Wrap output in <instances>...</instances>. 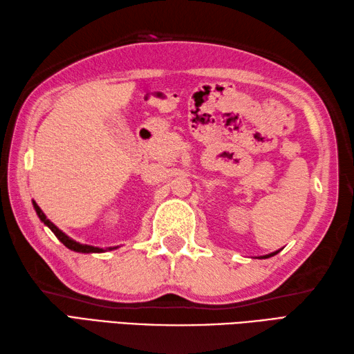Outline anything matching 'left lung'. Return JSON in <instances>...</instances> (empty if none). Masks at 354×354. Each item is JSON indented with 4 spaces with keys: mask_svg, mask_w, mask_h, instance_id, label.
I'll list each match as a JSON object with an SVG mask.
<instances>
[{
    "mask_svg": "<svg viewBox=\"0 0 354 354\" xmlns=\"http://www.w3.org/2000/svg\"><path fill=\"white\" fill-rule=\"evenodd\" d=\"M281 250H283V248H281ZM281 250H278V251H274V252H270V254H266V255H260V257H259V259H269V257H272V255H275V254H278V252H280Z\"/></svg>",
    "mask_w": 354,
    "mask_h": 354,
    "instance_id": "obj_1",
    "label": "left lung"
}]
</instances>
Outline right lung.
<instances>
[{
    "label": "right lung",
    "instance_id": "right-lung-1",
    "mask_svg": "<svg viewBox=\"0 0 354 354\" xmlns=\"http://www.w3.org/2000/svg\"><path fill=\"white\" fill-rule=\"evenodd\" d=\"M32 202H33V208H35V212H36L37 217H39V221L45 225V227H48V228L53 231V234H55L59 240H61V242H62L66 248H68V250H71V251H74V252H82V254H94V252L114 251V250H117V248H120V246L99 248V246H93V245H85V243H79V242H76V240L71 239L70 236H66L62 230H59V228L56 227V225L53 223L50 219H47V216L44 214V212H42V209L39 208V205L36 204L35 201H32Z\"/></svg>",
    "mask_w": 354,
    "mask_h": 354
}]
</instances>
